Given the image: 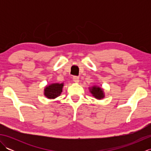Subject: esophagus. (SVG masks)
<instances>
[{"label": "esophagus", "instance_id": "esophagus-1", "mask_svg": "<svg viewBox=\"0 0 151 151\" xmlns=\"http://www.w3.org/2000/svg\"><path fill=\"white\" fill-rule=\"evenodd\" d=\"M73 81L76 83L79 82V77L77 76H74L73 77Z\"/></svg>", "mask_w": 151, "mask_h": 151}]
</instances>
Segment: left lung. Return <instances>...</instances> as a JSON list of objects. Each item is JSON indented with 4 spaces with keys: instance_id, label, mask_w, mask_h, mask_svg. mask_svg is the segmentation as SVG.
Returning a JSON list of instances; mask_svg holds the SVG:
<instances>
[{
    "instance_id": "left-lung-1",
    "label": "left lung",
    "mask_w": 151,
    "mask_h": 151,
    "mask_svg": "<svg viewBox=\"0 0 151 151\" xmlns=\"http://www.w3.org/2000/svg\"><path fill=\"white\" fill-rule=\"evenodd\" d=\"M91 93L93 94V95L97 99H101V98H103L104 97L103 91H102V89L101 88L95 87V86H94V87H93L92 89H91Z\"/></svg>"
}]
</instances>
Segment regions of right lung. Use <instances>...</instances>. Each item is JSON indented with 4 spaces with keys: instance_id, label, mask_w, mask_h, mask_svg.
<instances>
[{
    "instance_id": "obj_1",
    "label": "right lung",
    "mask_w": 151,
    "mask_h": 151,
    "mask_svg": "<svg viewBox=\"0 0 151 151\" xmlns=\"http://www.w3.org/2000/svg\"><path fill=\"white\" fill-rule=\"evenodd\" d=\"M63 86V84H52L47 86L45 89V95L49 99L58 97L62 91Z\"/></svg>"
}]
</instances>
